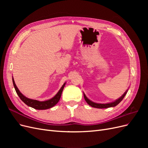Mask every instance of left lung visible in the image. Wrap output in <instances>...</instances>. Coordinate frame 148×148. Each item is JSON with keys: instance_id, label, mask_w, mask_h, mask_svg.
Wrapping results in <instances>:
<instances>
[{"instance_id": "left-lung-1", "label": "left lung", "mask_w": 148, "mask_h": 148, "mask_svg": "<svg viewBox=\"0 0 148 148\" xmlns=\"http://www.w3.org/2000/svg\"><path fill=\"white\" fill-rule=\"evenodd\" d=\"M129 89V88H128ZM128 89H127V90L125 91L123 95L120 97L119 99H116L115 101H113V102H109V103H106V104H100V103H96L93 102L91 100H89L88 98L86 97V96L85 95V94L83 92V95H84V98L86 102L88 103V104L92 107H95V108H98V109H104V108H109V107H115L117 105H118L119 103L123 100V99L124 98V97L126 95V94L127 93L128 91Z\"/></svg>"}]
</instances>
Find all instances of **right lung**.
Wrapping results in <instances>:
<instances>
[{"label": "right lung", "mask_w": 148, "mask_h": 148, "mask_svg": "<svg viewBox=\"0 0 148 148\" xmlns=\"http://www.w3.org/2000/svg\"><path fill=\"white\" fill-rule=\"evenodd\" d=\"M12 81H13V86H14L15 91L17 93V95L20 97L21 100L29 107H33V108L35 109H38V110L48 109L56 106L60 99L62 92L63 91V89L66 84V83H65L63 85H62V86L60 89V90L58 91V92L56 94V95L52 98H51V99H48L47 101H39L38 100L29 99V98H28L27 97L24 96L23 94L20 91L18 88H17L16 85L15 83L14 79H13V77H12Z\"/></svg>", "instance_id": "obj_1"}]
</instances>
